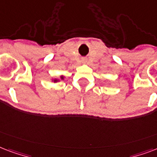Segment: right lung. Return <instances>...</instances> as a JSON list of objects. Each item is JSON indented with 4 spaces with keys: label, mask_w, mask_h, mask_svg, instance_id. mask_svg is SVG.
Wrapping results in <instances>:
<instances>
[{
    "label": "right lung",
    "mask_w": 157,
    "mask_h": 157,
    "mask_svg": "<svg viewBox=\"0 0 157 157\" xmlns=\"http://www.w3.org/2000/svg\"><path fill=\"white\" fill-rule=\"evenodd\" d=\"M61 78H63V77H61Z\"/></svg>",
    "instance_id": "right-lung-1"
}]
</instances>
